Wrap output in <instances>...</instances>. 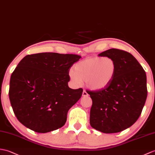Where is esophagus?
<instances>
[{"mask_svg":"<svg viewBox=\"0 0 155 155\" xmlns=\"http://www.w3.org/2000/svg\"><path fill=\"white\" fill-rule=\"evenodd\" d=\"M82 96H88V93L86 92V91H83V92H82Z\"/></svg>","mask_w":155,"mask_h":155,"instance_id":"obj_1","label":"esophagus"}]
</instances>
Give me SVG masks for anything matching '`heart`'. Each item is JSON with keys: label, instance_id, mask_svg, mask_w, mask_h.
Listing matches in <instances>:
<instances>
[{"label": "heart", "instance_id": "heart-1", "mask_svg": "<svg viewBox=\"0 0 155 155\" xmlns=\"http://www.w3.org/2000/svg\"><path fill=\"white\" fill-rule=\"evenodd\" d=\"M116 61L109 57H88L77 63L70 71V80L76 86L82 83L92 91L107 88L116 75Z\"/></svg>", "mask_w": 155, "mask_h": 155}]
</instances>
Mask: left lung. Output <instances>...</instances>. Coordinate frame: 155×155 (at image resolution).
<instances>
[{
  "instance_id": "obj_1",
  "label": "left lung",
  "mask_w": 155,
  "mask_h": 155,
  "mask_svg": "<svg viewBox=\"0 0 155 155\" xmlns=\"http://www.w3.org/2000/svg\"><path fill=\"white\" fill-rule=\"evenodd\" d=\"M98 56L112 58L117 71L107 88L86 91L92 100L90 124L104 134L118 133L131 127L141 114L147 96L146 73L127 51L110 49Z\"/></svg>"
}]
</instances>
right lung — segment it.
I'll use <instances>...</instances> for the list:
<instances>
[{
	"instance_id": "obj_1",
	"label": "right lung",
	"mask_w": 155,
	"mask_h": 155,
	"mask_svg": "<svg viewBox=\"0 0 155 155\" xmlns=\"http://www.w3.org/2000/svg\"><path fill=\"white\" fill-rule=\"evenodd\" d=\"M81 57L41 53L26 55L20 61L10 77L9 98L21 124L41 134L63 126L68 111L83 91L68 86L70 68Z\"/></svg>"
}]
</instances>
